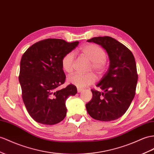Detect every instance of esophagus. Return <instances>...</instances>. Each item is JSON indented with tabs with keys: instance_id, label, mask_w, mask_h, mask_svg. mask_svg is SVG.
Here are the masks:
<instances>
[{
	"instance_id": "obj_1",
	"label": "esophagus",
	"mask_w": 154,
	"mask_h": 154,
	"mask_svg": "<svg viewBox=\"0 0 154 154\" xmlns=\"http://www.w3.org/2000/svg\"><path fill=\"white\" fill-rule=\"evenodd\" d=\"M82 90V88H79V87H77V92L79 93V92H81V91Z\"/></svg>"
}]
</instances>
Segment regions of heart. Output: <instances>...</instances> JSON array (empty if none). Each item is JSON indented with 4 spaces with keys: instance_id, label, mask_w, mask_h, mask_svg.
I'll return each mask as SVG.
<instances>
[{
    "instance_id": "obj_1",
    "label": "heart",
    "mask_w": 154,
    "mask_h": 154,
    "mask_svg": "<svg viewBox=\"0 0 154 154\" xmlns=\"http://www.w3.org/2000/svg\"><path fill=\"white\" fill-rule=\"evenodd\" d=\"M79 52L82 56L91 61L88 70H93L98 75L103 74L107 66L105 51L100 47L94 44H86L79 49ZM75 56L72 52L65 54L61 60L62 68L66 73H71L73 70ZM68 81L70 84L77 87L82 88L93 84L96 81V76L92 73L86 74L74 73L68 77Z\"/></svg>"
}]
</instances>
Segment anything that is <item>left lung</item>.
<instances>
[{
    "mask_svg": "<svg viewBox=\"0 0 154 154\" xmlns=\"http://www.w3.org/2000/svg\"><path fill=\"white\" fill-rule=\"evenodd\" d=\"M101 45L107 51L109 68L96 86L101 92L92 89V98L86 108L94 119L109 122L123 116L135 95L138 74L131 51L110 36L95 37L87 40Z\"/></svg>",
    "mask_w": 154,
    "mask_h": 154,
    "instance_id": "left-lung-1",
    "label": "left lung"
}]
</instances>
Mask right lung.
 Segmentation results:
<instances>
[{"label":"right lung","mask_w":154,"mask_h":154,"mask_svg":"<svg viewBox=\"0 0 154 154\" xmlns=\"http://www.w3.org/2000/svg\"><path fill=\"white\" fill-rule=\"evenodd\" d=\"M78 44L79 42L48 38L35 43L23 54L19 76L23 101L38 123L54 125L66 117V100L77 90L72 84L59 89L66 79L61 60Z\"/></svg>","instance_id":"obj_1"}]
</instances>
